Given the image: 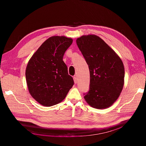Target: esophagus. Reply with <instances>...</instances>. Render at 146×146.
<instances>
[{"label":"esophagus","mask_w":146,"mask_h":146,"mask_svg":"<svg viewBox=\"0 0 146 146\" xmlns=\"http://www.w3.org/2000/svg\"><path fill=\"white\" fill-rule=\"evenodd\" d=\"M73 80H74V82L75 84H77V81H78L77 77L76 76H74V77H73Z\"/></svg>","instance_id":"obj_1"}]
</instances>
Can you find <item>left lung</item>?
<instances>
[{
    "label": "left lung",
    "instance_id": "1",
    "mask_svg": "<svg viewBox=\"0 0 146 146\" xmlns=\"http://www.w3.org/2000/svg\"><path fill=\"white\" fill-rule=\"evenodd\" d=\"M76 43L88 65L90 90L84 99L91 107L104 109L118 99L124 84L122 61L101 38L94 35H83Z\"/></svg>",
    "mask_w": 146,
    "mask_h": 146
}]
</instances>
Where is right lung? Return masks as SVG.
Instances as JSON below:
<instances>
[{"mask_svg": "<svg viewBox=\"0 0 146 146\" xmlns=\"http://www.w3.org/2000/svg\"><path fill=\"white\" fill-rule=\"evenodd\" d=\"M73 39L52 36L46 40L29 59L25 72L31 96L40 105L52 106L61 102L74 84L63 61Z\"/></svg>", "mask_w": 146, "mask_h": 146, "instance_id": "add662e5", "label": "right lung"}]
</instances>
